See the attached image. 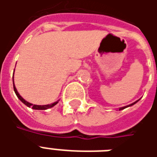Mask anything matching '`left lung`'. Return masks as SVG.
<instances>
[{"instance_id": "obj_1", "label": "left lung", "mask_w": 157, "mask_h": 157, "mask_svg": "<svg viewBox=\"0 0 157 157\" xmlns=\"http://www.w3.org/2000/svg\"><path fill=\"white\" fill-rule=\"evenodd\" d=\"M138 101H139V100H138ZM138 101H136V102H133V103H131V104H130V105H128V106H126V107H123V108H120V109H119V110H122V109H124L125 108H127V107H129V106H132V105H134V104H135V103H136V102H138Z\"/></svg>"}]
</instances>
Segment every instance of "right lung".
<instances>
[{
    "instance_id": "obj_1",
    "label": "right lung",
    "mask_w": 157,
    "mask_h": 157,
    "mask_svg": "<svg viewBox=\"0 0 157 157\" xmlns=\"http://www.w3.org/2000/svg\"><path fill=\"white\" fill-rule=\"evenodd\" d=\"M14 71H15V70H14ZM13 74H14V73H13ZM13 88H14V92H15L16 95H17V97L20 99V101L22 102H23L26 106H28L29 108H32L33 109H36V110H46V109L53 108L54 106L56 105V104L58 103V102H54V103H51V104H47V105H35V104H32V103H30V102H27L26 100H24V99L22 98V97L20 96V94H19L18 92H17V90L16 88L15 85H14V81H13Z\"/></svg>"
}]
</instances>
